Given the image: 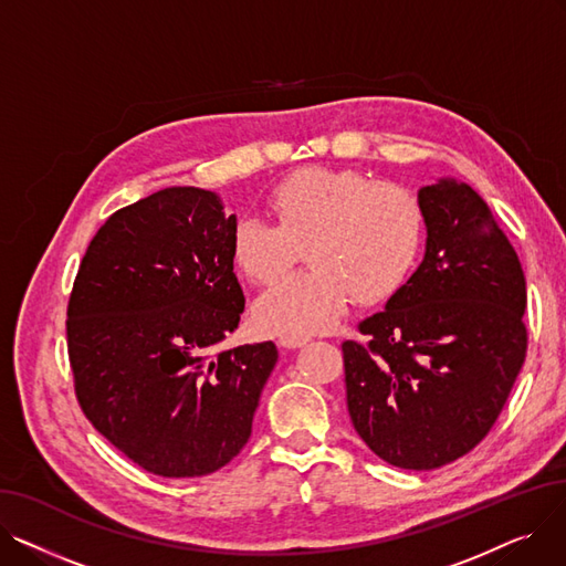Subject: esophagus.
<instances>
[{
    "label": "esophagus",
    "mask_w": 566,
    "mask_h": 566,
    "mask_svg": "<svg viewBox=\"0 0 566 566\" xmlns=\"http://www.w3.org/2000/svg\"><path fill=\"white\" fill-rule=\"evenodd\" d=\"M307 342H310V337L289 335V337H282V339H280V346H284V348H301V346H305Z\"/></svg>",
    "instance_id": "esophagus-1"
}]
</instances>
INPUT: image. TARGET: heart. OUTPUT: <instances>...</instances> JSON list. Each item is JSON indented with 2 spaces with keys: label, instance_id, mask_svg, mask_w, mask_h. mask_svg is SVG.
<instances>
[{
  "label": "heart",
  "instance_id": "obj_1",
  "mask_svg": "<svg viewBox=\"0 0 566 566\" xmlns=\"http://www.w3.org/2000/svg\"><path fill=\"white\" fill-rule=\"evenodd\" d=\"M275 222L241 216L231 254L254 284L280 282L310 245L312 271L263 293L254 316L263 331L305 337L328 331L353 295L365 305L395 295L420 261L427 218L420 197L358 169L305 167L268 197Z\"/></svg>",
  "mask_w": 566,
  "mask_h": 566
}]
</instances>
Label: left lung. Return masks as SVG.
Segmentation results:
<instances>
[{"label":"left lung","instance_id":"8db88e82","mask_svg":"<svg viewBox=\"0 0 566 566\" xmlns=\"http://www.w3.org/2000/svg\"><path fill=\"white\" fill-rule=\"evenodd\" d=\"M418 271L344 342L346 403L367 448L403 470L468 454L495 424L527 350L525 275L486 201L457 178L418 192Z\"/></svg>","mask_w":566,"mask_h":566}]
</instances>
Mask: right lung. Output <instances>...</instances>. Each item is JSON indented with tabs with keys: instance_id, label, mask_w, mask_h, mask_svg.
<instances>
[{
	"instance_id": "right-lung-1",
	"label": "right lung",
	"mask_w": 566,
	"mask_h": 566,
	"mask_svg": "<svg viewBox=\"0 0 566 566\" xmlns=\"http://www.w3.org/2000/svg\"><path fill=\"white\" fill-rule=\"evenodd\" d=\"M222 199L165 188L107 218L69 301V358L86 420L160 478L227 465L252 433L273 342L222 348L245 295Z\"/></svg>"
}]
</instances>
